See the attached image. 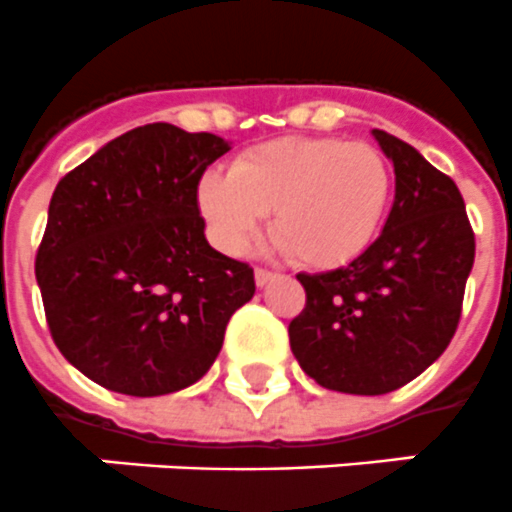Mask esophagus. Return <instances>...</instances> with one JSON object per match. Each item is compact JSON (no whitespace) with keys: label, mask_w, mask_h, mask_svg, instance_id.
Masks as SVG:
<instances>
[{"label":"esophagus","mask_w":512,"mask_h":512,"mask_svg":"<svg viewBox=\"0 0 512 512\" xmlns=\"http://www.w3.org/2000/svg\"><path fill=\"white\" fill-rule=\"evenodd\" d=\"M253 277H256V285H259V288H264V285H269V282L275 280V272H267V269H256V272H253Z\"/></svg>","instance_id":"34e87169"}]
</instances>
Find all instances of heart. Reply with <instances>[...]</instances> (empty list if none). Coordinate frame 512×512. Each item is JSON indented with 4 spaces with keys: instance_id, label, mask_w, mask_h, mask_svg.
<instances>
[{
    "instance_id": "obj_1",
    "label": "heart",
    "mask_w": 512,
    "mask_h": 512,
    "mask_svg": "<svg viewBox=\"0 0 512 512\" xmlns=\"http://www.w3.org/2000/svg\"><path fill=\"white\" fill-rule=\"evenodd\" d=\"M391 190V166L372 145L285 137L237 155L230 174L206 171L198 208L222 251L243 253L272 211L269 230L290 259L335 269L370 248Z\"/></svg>"
}]
</instances>
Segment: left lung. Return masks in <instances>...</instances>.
Here are the masks:
<instances>
[{
	"label": "left lung",
	"mask_w": 512,
	"mask_h": 512,
	"mask_svg": "<svg viewBox=\"0 0 512 512\" xmlns=\"http://www.w3.org/2000/svg\"><path fill=\"white\" fill-rule=\"evenodd\" d=\"M394 163V206L383 232L341 269L306 275L290 351L322 388L380 396L444 354L460 322L476 237L447 174L394 134L372 129Z\"/></svg>",
	"instance_id": "8db88e82"
}]
</instances>
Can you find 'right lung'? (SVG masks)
<instances>
[{
  "mask_svg": "<svg viewBox=\"0 0 512 512\" xmlns=\"http://www.w3.org/2000/svg\"><path fill=\"white\" fill-rule=\"evenodd\" d=\"M216 134L147 124L57 182L36 253L49 333L89 380L129 396L174 394L214 365L253 269L206 240L203 171Z\"/></svg>",
  "mask_w": 512,
  "mask_h": 512,
  "instance_id": "1",
  "label": "right lung"
}]
</instances>
